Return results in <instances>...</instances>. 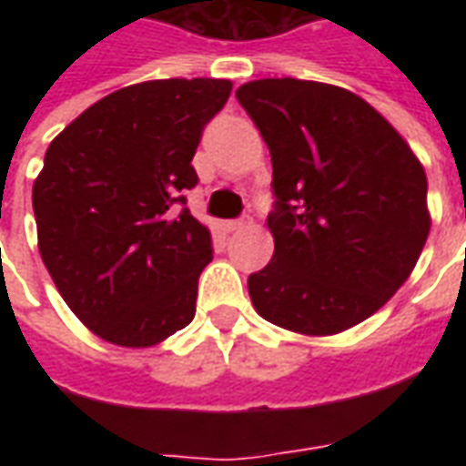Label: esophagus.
<instances>
[{
  "mask_svg": "<svg viewBox=\"0 0 466 466\" xmlns=\"http://www.w3.org/2000/svg\"><path fill=\"white\" fill-rule=\"evenodd\" d=\"M247 224H249L247 219H232V222H227L224 227H227V232H242Z\"/></svg>",
  "mask_w": 466,
  "mask_h": 466,
  "instance_id": "34e87169",
  "label": "esophagus"
}]
</instances>
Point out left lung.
<instances>
[{"label":"left lung","mask_w":466,"mask_h":466,"mask_svg":"<svg viewBox=\"0 0 466 466\" xmlns=\"http://www.w3.org/2000/svg\"><path fill=\"white\" fill-rule=\"evenodd\" d=\"M272 157V262L249 277L254 309L304 337H332L381 309L430 237L427 174L360 95L309 79L237 89Z\"/></svg>","instance_id":"8db88e82"}]
</instances>
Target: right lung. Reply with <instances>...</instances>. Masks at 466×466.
I'll use <instances>...</instances> for the list:
<instances>
[{
  "label": "right lung",
  "mask_w": 466,
  "mask_h": 466,
  "mask_svg": "<svg viewBox=\"0 0 466 466\" xmlns=\"http://www.w3.org/2000/svg\"><path fill=\"white\" fill-rule=\"evenodd\" d=\"M229 79H149L116 89L56 134L32 187L36 244L66 307L105 342L144 350L194 319L212 234L174 204L229 99Z\"/></svg>",
  "instance_id": "obj_1"
}]
</instances>
